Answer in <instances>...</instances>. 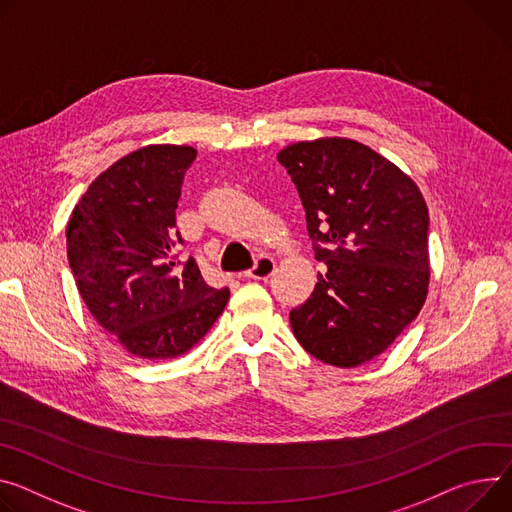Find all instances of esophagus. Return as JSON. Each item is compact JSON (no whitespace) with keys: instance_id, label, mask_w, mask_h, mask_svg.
<instances>
[{"instance_id":"esophagus-1","label":"esophagus","mask_w":512,"mask_h":512,"mask_svg":"<svg viewBox=\"0 0 512 512\" xmlns=\"http://www.w3.org/2000/svg\"><path fill=\"white\" fill-rule=\"evenodd\" d=\"M273 271H275V261L271 257H261L253 269L245 271V277H247V280L261 282V280H267V277H271Z\"/></svg>"}]
</instances>
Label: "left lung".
Instances as JSON below:
<instances>
[{"label": "left lung", "instance_id": "obj_1", "mask_svg": "<svg viewBox=\"0 0 512 512\" xmlns=\"http://www.w3.org/2000/svg\"><path fill=\"white\" fill-rule=\"evenodd\" d=\"M277 161L298 188L314 257L327 263L310 298L290 312L294 337L322 363L363 365L427 300V202L410 175L353 138L294 143Z\"/></svg>", "mask_w": 512, "mask_h": 512}]
</instances>
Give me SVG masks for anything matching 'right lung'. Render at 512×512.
Instances as JSON below:
<instances>
[{"instance_id": "add662e5", "label": "right lung", "mask_w": 512, "mask_h": 512, "mask_svg": "<svg viewBox=\"0 0 512 512\" xmlns=\"http://www.w3.org/2000/svg\"><path fill=\"white\" fill-rule=\"evenodd\" d=\"M198 151L149 145L89 183L67 222L77 290L100 327L130 355L173 359L198 345L228 302L190 257L175 261V208Z\"/></svg>"}]
</instances>
